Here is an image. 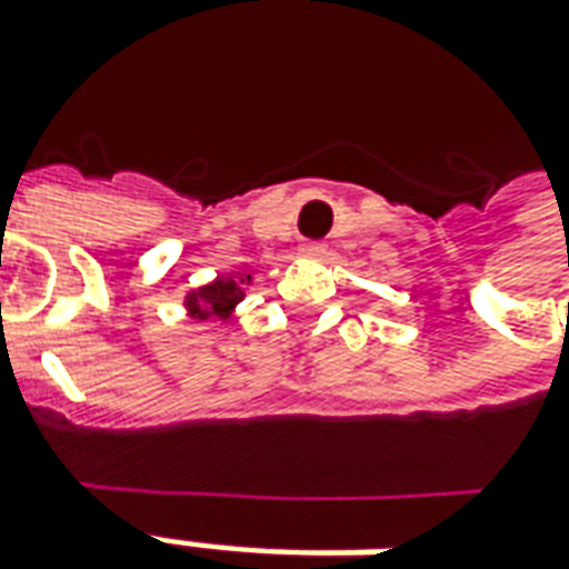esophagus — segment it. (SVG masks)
I'll return each instance as SVG.
<instances>
[{
  "instance_id": "esophagus-1",
  "label": "esophagus",
  "mask_w": 569,
  "mask_h": 569,
  "mask_svg": "<svg viewBox=\"0 0 569 569\" xmlns=\"http://www.w3.org/2000/svg\"><path fill=\"white\" fill-rule=\"evenodd\" d=\"M323 242H317V239H308V242H301V252L305 254H323Z\"/></svg>"
}]
</instances>
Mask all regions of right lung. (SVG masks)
Returning <instances> with one entry per match:
<instances>
[{"label":"right lung","mask_w":569,"mask_h":569,"mask_svg":"<svg viewBox=\"0 0 569 569\" xmlns=\"http://www.w3.org/2000/svg\"><path fill=\"white\" fill-rule=\"evenodd\" d=\"M252 277L246 273V277H218L214 283L202 286V289H196V292H189L187 296V308L189 315L199 317V320H208V317H220V320H227V317L233 315V308L242 301V283H249Z\"/></svg>","instance_id":"add662e5"}]
</instances>
